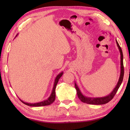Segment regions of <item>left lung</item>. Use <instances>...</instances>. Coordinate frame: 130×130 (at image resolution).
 <instances>
[{"label": "left lung", "instance_id": "8db88e82", "mask_svg": "<svg viewBox=\"0 0 130 130\" xmlns=\"http://www.w3.org/2000/svg\"><path fill=\"white\" fill-rule=\"evenodd\" d=\"M116 43H117V46L119 49V51L120 52V62H121V72H120V76L119 77V80L118 83L116 85V87L114 88L113 91L110 93L109 95H108L105 97H103V98H87L86 96H84L83 95V94L81 93L80 89L77 86L76 84L75 83V88L77 91V94L78 98H79L81 102L83 103H87V104H94V105H101V104H104L106 103H108L109 101H111L113 97L115 96V94L117 92L118 89L119 88L121 84H122L123 79V76H124V66H123V55L122 49H121L120 46L119 45L117 41H116Z\"/></svg>", "mask_w": 130, "mask_h": 130}]
</instances>
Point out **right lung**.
<instances>
[{
  "mask_svg": "<svg viewBox=\"0 0 130 130\" xmlns=\"http://www.w3.org/2000/svg\"><path fill=\"white\" fill-rule=\"evenodd\" d=\"M63 73H61L58 74V76L56 77V80H55V82H54V87L53 89V91L52 92V94L50 96L49 98L47 99V100H44L43 102H39V103H34V104H31V103H25L22 101L21 99L20 100L22 102L23 104H25L27 105H28V106H31V107H40V106H45V105H48L51 104L52 103H53L55 100V98H56V92H55V91H56V85L57 84V83L58 82L59 79L60 78L61 76H62Z\"/></svg>",
  "mask_w": 130,
  "mask_h": 130,
  "instance_id": "1",
  "label": "right lung"
}]
</instances>
